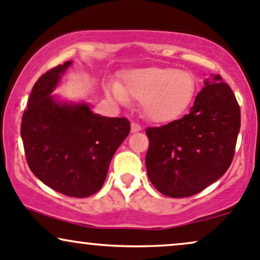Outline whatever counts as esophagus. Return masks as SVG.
<instances>
[{"label":"esophagus","instance_id":"obj_1","mask_svg":"<svg viewBox=\"0 0 260 260\" xmlns=\"http://www.w3.org/2000/svg\"><path fill=\"white\" fill-rule=\"evenodd\" d=\"M139 131H141V126L136 122H131V133H139Z\"/></svg>","mask_w":260,"mask_h":260}]
</instances>
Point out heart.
<instances>
[{"label":"heart","mask_w":260,"mask_h":260,"mask_svg":"<svg viewBox=\"0 0 260 260\" xmlns=\"http://www.w3.org/2000/svg\"><path fill=\"white\" fill-rule=\"evenodd\" d=\"M195 82L184 70L166 66L133 69L122 75L121 83L112 82L108 92L120 103L141 102L148 120L165 122L177 118L193 98Z\"/></svg>","instance_id":"1"}]
</instances>
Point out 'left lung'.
Returning a JSON list of instances; mask_svg holds the SVG:
<instances>
[{
    "label": "left lung",
    "instance_id": "obj_1",
    "mask_svg": "<svg viewBox=\"0 0 260 260\" xmlns=\"http://www.w3.org/2000/svg\"><path fill=\"white\" fill-rule=\"evenodd\" d=\"M190 113L146 130V169L154 188L171 198L200 193L226 173L235 154L241 110L220 75L204 81Z\"/></svg>",
    "mask_w": 260,
    "mask_h": 260
}]
</instances>
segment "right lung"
Listing matches in <instances>:
<instances>
[{"mask_svg":"<svg viewBox=\"0 0 260 260\" xmlns=\"http://www.w3.org/2000/svg\"><path fill=\"white\" fill-rule=\"evenodd\" d=\"M71 63L54 67L34 84L20 136L34 176L67 197L87 198L103 185L130 122L95 114L84 102H63L51 94Z\"/></svg>","mask_w":260,"mask_h":260,"instance_id":"right-lung-1","label":"right lung"}]
</instances>
